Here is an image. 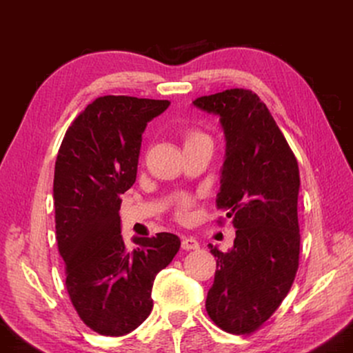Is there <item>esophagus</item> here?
Listing matches in <instances>:
<instances>
[{"label": "esophagus", "mask_w": 353, "mask_h": 353, "mask_svg": "<svg viewBox=\"0 0 353 353\" xmlns=\"http://www.w3.org/2000/svg\"><path fill=\"white\" fill-rule=\"evenodd\" d=\"M182 249L185 250H194L199 249V241L194 236H183L182 238Z\"/></svg>", "instance_id": "esophagus-1"}]
</instances>
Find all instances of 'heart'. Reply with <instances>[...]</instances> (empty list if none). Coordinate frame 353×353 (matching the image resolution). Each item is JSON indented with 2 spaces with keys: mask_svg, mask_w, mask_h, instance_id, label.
I'll list each match as a JSON object with an SVG mask.
<instances>
[{
  "mask_svg": "<svg viewBox=\"0 0 353 353\" xmlns=\"http://www.w3.org/2000/svg\"><path fill=\"white\" fill-rule=\"evenodd\" d=\"M204 135H201L198 132H188L185 135V143H191L198 139H202ZM190 205H191V199L187 198V196H182L181 199H179V204H177V214L181 218H187L188 210H190Z\"/></svg>",
  "mask_w": 353,
  "mask_h": 353,
  "instance_id": "b5f03b06",
  "label": "heart"
}]
</instances>
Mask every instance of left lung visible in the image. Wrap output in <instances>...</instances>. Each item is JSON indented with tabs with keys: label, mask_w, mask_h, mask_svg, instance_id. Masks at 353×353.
Instances as JSON below:
<instances>
[{
	"label": "left lung",
	"mask_w": 353,
	"mask_h": 353,
	"mask_svg": "<svg viewBox=\"0 0 353 353\" xmlns=\"http://www.w3.org/2000/svg\"><path fill=\"white\" fill-rule=\"evenodd\" d=\"M193 105L216 115L224 130L216 207L236 229L227 252L208 244L218 260L205 308L223 330L250 333L271 318L294 282L299 165L266 104L250 90L230 88Z\"/></svg>",
	"instance_id": "8db88e82"
}]
</instances>
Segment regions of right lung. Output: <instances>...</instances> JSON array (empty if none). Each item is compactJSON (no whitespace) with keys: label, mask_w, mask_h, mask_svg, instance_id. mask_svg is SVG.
<instances>
[{"label":"right lung","mask_w":353,"mask_h":353,"mask_svg":"<svg viewBox=\"0 0 353 353\" xmlns=\"http://www.w3.org/2000/svg\"><path fill=\"white\" fill-rule=\"evenodd\" d=\"M170 101L101 97L77 117L59 149L54 170L56 240L67 291L83 324L105 336L135 330L152 310V285L181 240L162 232L121 235L123 193L132 187L148 123Z\"/></svg>","instance_id":"right-lung-1"}]
</instances>
